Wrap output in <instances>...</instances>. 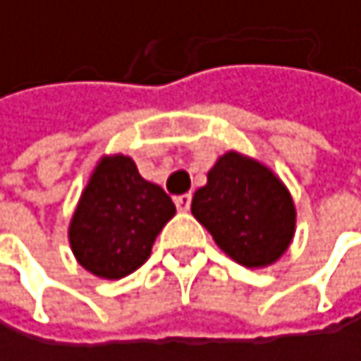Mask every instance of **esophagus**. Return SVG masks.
I'll use <instances>...</instances> for the list:
<instances>
[{"label":"esophagus","instance_id":"1","mask_svg":"<svg viewBox=\"0 0 361 361\" xmlns=\"http://www.w3.org/2000/svg\"><path fill=\"white\" fill-rule=\"evenodd\" d=\"M190 204H192V196L190 194H181L176 198V207H178V211L181 213H188L190 211Z\"/></svg>","mask_w":361,"mask_h":361}]
</instances>
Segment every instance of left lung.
Returning <instances> with one entry per match:
<instances>
[{"label":"left lung","mask_w":361,"mask_h":361,"mask_svg":"<svg viewBox=\"0 0 361 361\" xmlns=\"http://www.w3.org/2000/svg\"><path fill=\"white\" fill-rule=\"evenodd\" d=\"M192 215L236 263L261 269L288 251L297 230L295 200L267 165L230 150L194 192Z\"/></svg>","instance_id":"1"}]
</instances>
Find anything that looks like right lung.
<instances>
[{
	"label": "right lung",
	"instance_id": "1",
	"mask_svg": "<svg viewBox=\"0 0 361 361\" xmlns=\"http://www.w3.org/2000/svg\"><path fill=\"white\" fill-rule=\"evenodd\" d=\"M176 215L165 190L144 180L127 154H106L94 167L68 224L77 263L104 280L133 274Z\"/></svg>",
	"mask_w": 361,
	"mask_h": 361
}]
</instances>
